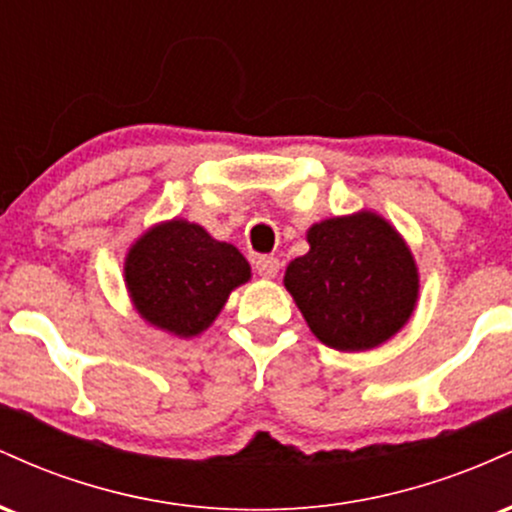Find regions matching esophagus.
I'll return each instance as SVG.
<instances>
[{"mask_svg":"<svg viewBox=\"0 0 512 512\" xmlns=\"http://www.w3.org/2000/svg\"><path fill=\"white\" fill-rule=\"evenodd\" d=\"M255 269H257V274L262 276V279H274V276L279 274L281 262L272 255H262V257H257V260H255Z\"/></svg>","mask_w":512,"mask_h":512,"instance_id":"1","label":"esophagus"}]
</instances>
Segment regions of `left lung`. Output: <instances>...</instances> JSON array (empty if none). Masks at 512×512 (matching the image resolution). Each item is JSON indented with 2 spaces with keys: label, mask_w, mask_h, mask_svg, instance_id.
I'll use <instances>...</instances> for the list:
<instances>
[{
  "label": "left lung",
  "mask_w": 512,
  "mask_h": 512,
  "mask_svg": "<svg viewBox=\"0 0 512 512\" xmlns=\"http://www.w3.org/2000/svg\"><path fill=\"white\" fill-rule=\"evenodd\" d=\"M284 286L310 332L337 351L375 349L407 325L419 298V269L404 238L373 211L308 228Z\"/></svg>",
  "instance_id": "1"
}]
</instances>
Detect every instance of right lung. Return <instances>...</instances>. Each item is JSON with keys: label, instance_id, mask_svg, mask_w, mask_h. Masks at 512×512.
<instances>
[{"label": "right lung", "instance_id": "add662e5", "mask_svg": "<svg viewBox=\"0 0 512 512\" xmlns=\"http://www.w3.org/2000/svg\"><path fill=\"white\" fill-rule=\"evenodd\" d=\"M245 281L250 264L238 248L185 219L156 223L125 257V284L137 313L175 337L202 334Z\"/></svg>", "mask_w": 512, "mask_h": 512}]
</instances>
